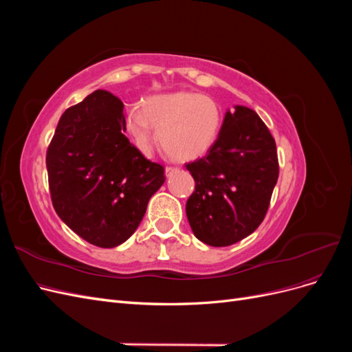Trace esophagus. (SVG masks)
<instances>
[{
  "instance_id": "esophagus-1",
  "label": "esophagus",
  "mask_w": 352,
  "mask_h": 352,
  "mask_svg": "<svg viewBox=\"0 0 352 352\" xmlns=\"http://www.w3.org/2000/svg\"><path fill=\"white\" fill-rule=\"evenodd\" d=\"M177 172V167H172V166H167L166 167V176L167 177H170V176H172L173 173H176Z\"/></svg>"
}]
</instances>
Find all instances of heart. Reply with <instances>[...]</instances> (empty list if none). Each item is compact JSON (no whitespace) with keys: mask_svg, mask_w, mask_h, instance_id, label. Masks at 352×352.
<instances>
[{"mask_svg":"<svg viewBox=\"0 0 352 352\" xmlns=\"http://www.w3.org/2000/svg\"><path fill=\"white\" fill-rule=\"evenodd\" d=\"M127 131L138 150L151 154L154 131L164 153L177 162L204 155L214 145L220 126L219 104L198 92L179 91L154 95L127 113Z\"/></svg>","mask_w":352,"mask_h":352,"instance_id":"obj_1","label":"heart"}]
</instances>
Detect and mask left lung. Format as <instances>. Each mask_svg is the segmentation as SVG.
<instances>
[{
  "instance_id": "left-lung-1",
  "label": "left lung",
  "mask_w": 352,
  "mask_h": 352,
  "mask_svg": "<svg viewBox=\"0 0 352 352\" xmlns=\"http://www.w3.org/2000/svg\"><path fill=\"white\" fill-rule=\"evenodd\" d=\"M195 190L186 202L194 235L228 247L257 229L279 177L276 142L254 110L235 105L207 155L188 163Z\"/></svg>"
}]
</instances>
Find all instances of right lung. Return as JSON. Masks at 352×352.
<instances>
[{"mask_svg":"<svg viewBox=\"0 0 352 352\" xmlns=\"http://www.w3.org/2000/svg\"><path fill=\"white\" fill-rule=\"evenodd\" d=\"M124 131L123 102L98 89L63 113L47 150L56 212L100 248L132 236L166 180L163 166L146 160Z\"/></svg>","mask_w":352,"mask_h":352,"instance_id":"add662e5","label":"right lung"}]
</instances>
